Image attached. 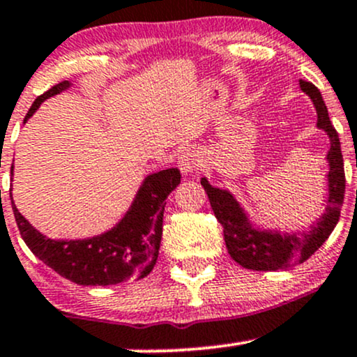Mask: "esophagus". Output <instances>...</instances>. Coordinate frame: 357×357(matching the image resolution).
<instances>
[{"label":"esophagus","instance_id":"1","mask_svg":"<svg viewBox=\"0 0 357 357\" xmlns=\"http://www.w3.org/2000/svg\"><path fill=\"white\" fill-rule=\"evenodd\" d=\"M199 167H201V156H199V153L195 151V149L187 148L183 149V151H180L178 168L180 172H182V175L194 174Z\"/></svg>","mask_w":357,"mask_h":357}]
</instances>
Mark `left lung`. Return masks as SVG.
<instances>
[{
	"instance_id": "8db88e82",
	"label": "left lung",
	"mask_w": 357,
	"mask_h": 357,
	"mask_svg": "<svg viewBox=\"0 0 357 357\" xmlns=\"http://www.w3.org/2000/svg\"><path fill=\"white\" fill-rule=\"evenodd\" d=\"M300 88L303 93L308 95L315 107L317 129L327 134L328 144H331L325 156L328 167V174L325 175L327 208L308 228L284 231V229L257 225L235 197V194L229 192L228 189L211 185L206 177L201 178V185L208 194L214 216L223 226L228 254L245 269L279 271L305 262L324 245L339 221L340 206H342L344 190H346L339 134L328 119L327 105L321 98L320 90L303 79H300Z\"/></svg>"
}]
</instances>
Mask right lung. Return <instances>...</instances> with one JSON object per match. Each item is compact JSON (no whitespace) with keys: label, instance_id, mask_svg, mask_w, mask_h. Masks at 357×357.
Returning <instances> with one entry per match:
<instances>
[{"label":"right lung","instance_id":"obj_1","mask_svg":"<svg viewBox=\"0 0 357 357\" xmlns=\"http://www.w3.org/2000/svg\"><path fill=\"white\" fill-rule=\"evenodd\" d=\"M71 86L73 83L66 79L37 97L24 122L37 112L42 102L70 90ZM178 183V168L149 174L141 182L124 216L110 229L90 238H49L25 220L15 206L13 197L11 208L26 247L45 266L76 284L110 286L144 278L153 271L162 241L165 201Z\"/></svg>","mask_w":357,"mask_h":357}]
</instances>
